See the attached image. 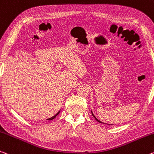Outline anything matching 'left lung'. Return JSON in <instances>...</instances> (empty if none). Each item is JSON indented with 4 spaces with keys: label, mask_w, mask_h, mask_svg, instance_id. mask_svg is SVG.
I'll use <instances>...</instances> for the list:
<instances>
[{
    "label": "left lung",
    "mask_w": 154,
    "mask_h": 154,
    "mask_svg": "<svg viewBox=\"0 0 154 154\" xmlns=\"http://www.w3.org/2000/svg\"><path fill=\"white\" fill-rule=\"evenodd\" d=\"M92 116H93V117H94V118L95 119H96V120H97V121H98V122H99V123H102V122H101V121H99V120H98V119H97L96 118V117H95V116H94V114H93V113H92Z\"/></svg>",
    "instance_id": "left-lung-1"
}]
</instances>
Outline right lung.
<instances>
[{"mask_svg": "<svg viewBox=\"0 0 154 154\" xmlns=\"http://www.w3.org/2000/svg\"><path fill=\"white\" fill-rule=\"evenodd\" d=\"M59 113H60V111H59V112H57V114H55V115L54 116L51 117V118H50V119H47V120H49V121H51V120H53V119H55V117H56V116H57L58 115V114H59Z\"/></svg>", "mask_w": 154, "mask_h": 154, "instance_id": "right-lung-1", "label": "right lung"}]
</instances>
